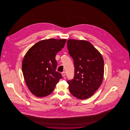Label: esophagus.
<instances>
[{
    "mask_svg": "<svg viewBox=\"0 0 130 130\" xmlns=\"http://www.w3.org/2000/svg\"><path fill=\"white\" fill-rule=\"evenodd\" d=\"M62 75L63 77H65V72H62Z\"/></svg>",
    "mask_w": 130,
    "mask_h": 130,
    "instance_id": "34e87169",
    "label": "esophagus"
}]
</instances>
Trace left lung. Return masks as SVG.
<instances>
[{
    "label": "left lung",
    "instance_id": "left-lung-1",
    "mask_svg": "<svg viewBox=\"0 0 130 130\" xmlns=\"http://www.w3.org/2000/svg\"><path fill=\"white\" fill-rule=\"evenodd\" d=\"M69 54L74 61V76L67 81L70 93L78 99L92 96L104 77V60L101 54L87 40H67Z\"/></svg>",
    "mask_w": 130,
    "mask_h": 130
}]
</instances>
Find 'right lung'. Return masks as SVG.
I'll return each instance as SVG.
<instances>
[{
  "label": "right lung",
  "mask_w": 130,
  "mask_h": 130,
  "mask_svg": "<svg viewBox=\"0 0 130 130\" xmlns=\"http://www.w3.org/2000/svg\"><path fill=\"white\" fill-rule=\"evenodd\" d=\"M66 39L51 38L34 45L25 54L22 69L26 84L37 97L46 96L53 92L56 84L62 78L56 71V54L61 51Z\"/></svg>",
  "instance_id": "1"
}]
</instances>
